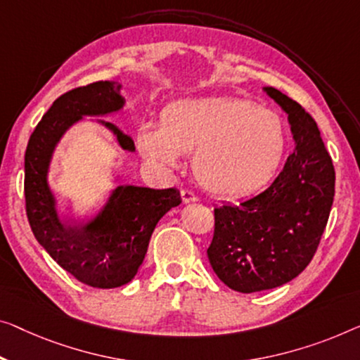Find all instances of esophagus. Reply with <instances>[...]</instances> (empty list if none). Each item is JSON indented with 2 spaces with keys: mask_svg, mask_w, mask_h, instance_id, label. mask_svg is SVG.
<instances>
[{
  "mask_svg": "<svg viewBox=\"0 0 360 360\" xmlns=\"http://www.w3.org/2000/svg\"><path fill=\"white\" fill-rule=\"evenodd\" d=\"M181 198H182V202H184V203L197 202L198 200V197L195 194H192V192L187 191V189H182L181 191Z\"/></svg>",
  "mask_w": 360,
  "mask_h": 360,
  "instance_id": "34e87169",
  "label": "esophagus"
}]
</instances>
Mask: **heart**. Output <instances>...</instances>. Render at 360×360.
<instances>
[{
	"label": "heart",
	"instance_id": "heart-1",
	"mask_svg": "<svg viewBox=\"0 0 360 360\" xmlns=\"http://www.w3.org/2000/svg\"><path fill=\"white\" fill-rule=\"evenodd\" d=\"M137 146L165 168L178 166L181 153L194 152L198 182L217 195L239 197L273 179L288 137L276 111L233 96H202L166 106L162 126L139 129Z\"/></svg>",
	"mask_w": 360,
	"mask_h": 360
}]
</instances>
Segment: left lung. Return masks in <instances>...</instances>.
Wrapping results in <instances>:
<instances>
[{
  "instance_id": "left-lung-1",
  "label": "left lung",
  "mask_w": 360,
  "mask_h": 360,
  "mask_svg": "<svg viewBox=\"0 0 360 360\" xmlns=\"http://www.w3.org/2000/svg\"><path fill=\"white\" fill-rule=\"evenodd\" d=\"M264 90L288 115L296 150L262 194L240 205L214 208V233L207 250L219 280L245 294L278 288L305 270L335 197L333 162L317 122L280 90Z\"/></svg>"
}]
</instances>
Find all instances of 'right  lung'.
Here are the masks:
<instances>
[{
  "label": "right lung",
  "instance_id": "add662e5",
  "mask_svg": "<svg viewBox=\"0 0 360 360\" xmlns=\"http://www.w3.org/2000/svg\"><path fill=\"white\" fill-rule=\"evenodd\" d=\"M121 85L100 80L72 89L53 101L32 132L25 150V210L32 233L51 259L80 283L92 288H120L136 276L146 259L160 218L181 203L179 191L117 186L108 202L89 221L60 217L48 184L53 152L64 132L84 116H105L124 106ZM122 150L134 141L111 122L100 120Z\"/></svg>",
  "mask_w": 360,
  "mask_h": 360
}]
</instances>
